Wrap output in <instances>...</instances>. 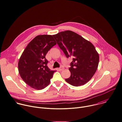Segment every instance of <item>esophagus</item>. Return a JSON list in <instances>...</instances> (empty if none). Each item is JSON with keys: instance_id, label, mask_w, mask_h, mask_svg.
I'll return each mask as SVG.
<instances>
[{"instance_id": "34e87169", "label": "esophagus", "mask_w": 122, "mask_h": 122, "mask_svg": "<svg viewBox=\"0 0 122 122\" xmlns=\"http://www.w3.org/2000/svg\"><path fill=\"white\" fill-rule=\"evenodd\" d=\"M63 70V67H61L58 68V70H59V71H62V70Z\"/></svg>"}]
</instances>
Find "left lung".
Wrapping results in <instances>:
<instances>
[{"label": "left lung", "mask_w": 122, "mask_h": 122, "mask_svg": "<svg viewBox=\"0 0 122 122\" xmlns=\"http://www.w3.org/2000/svg\"><path fill=\"white\" fill-rule=\"evenodd\" d=\"M52 36L66 56L72 58L69 68L71 76L66 81L75 86L89 81L97 69L99 61V54L93 44L70 30Z\"/></svg>", "instance_id": "obj_1"}]
</instances>
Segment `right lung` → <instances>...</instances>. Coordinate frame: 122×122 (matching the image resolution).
<instances>
[{"mask_svg":"<svg viewBox=\"0 0 122 122\" xmlns=\"http://www.w3.org/2000/svg\"><path fill=\"white\" fill-rule=\"evenodd\" d=\"M51 35H39L27 45L18 63L20 75L24 81L32 88L41 90L48 86L56 71L47 66L45 56L56 44Z\"/></svg>","mask_w":122,"mask_h":122,"instance_id":"obj_1","label":"right lung"}]
</instances>
